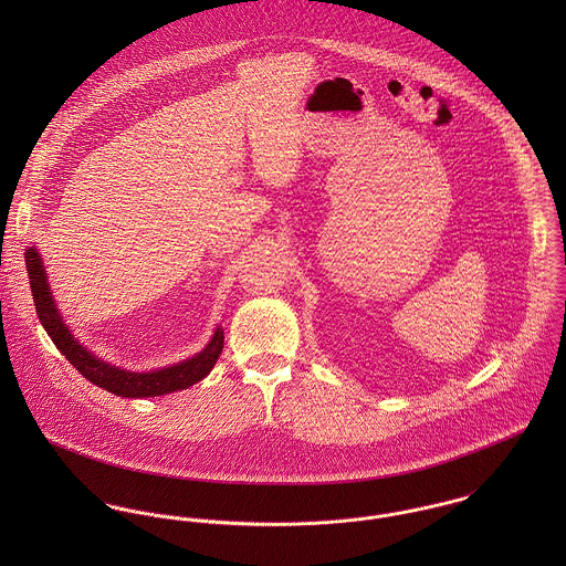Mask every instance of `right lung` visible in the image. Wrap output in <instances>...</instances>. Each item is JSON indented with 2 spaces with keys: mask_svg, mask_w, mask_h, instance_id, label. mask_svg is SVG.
I'll list each match as a JSON object with an SVG mask.
<instances>
[{
  "mask_svg": "<svg viewBox=\"0 0 566 566\" xmlns=\"http://www.w3.org/2000/svg\"><path fill=\"white\" fill-rule=\"evenodd\" d=\"M25 268L30 276V290L36 307V316L56 344V348L70 359V364L81 373L84 379L104 388L111 395L122 399H148V397H165L178 390H185L198 381H202L216 366L222 348H224V328L216 326L209 344L189 359H182L171 366H163L150 373H135L122 366L108 364L102 357L93 355L84 344H81L70 326L63 321L56 301L52 296L48 272L39 248L30 245L25 250Z\"/></svg>",
  "mask_w": 566,
  "mask_h": 566,
  "instance_id": "right-lung-1",
  "label": "right lung"
}]
</instances>
